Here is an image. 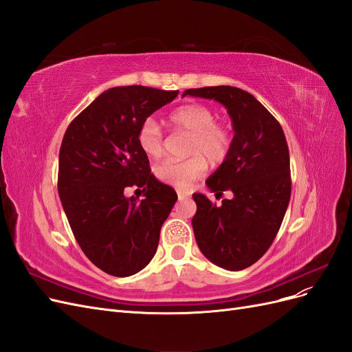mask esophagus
I'll list each match as a JSON object with an SVG mask.
<instances>
[{
	"label": "esophagus",
	"mask_w": 352,
	"mask_h": 352,
	"mask_svg": "<svg viewBox=\"0 0 352 352\" xmlns=\"http://www.w3.org/2000/svg\"><path fill=\"white\" fill-rule=\"evenodd\" d=\"M189 197V194L188 192H185V190H180V189H177V198L182 201V199H185V198H188Z\"/></svg>",
	"instance_id": "34e87169"
}]
</instances>
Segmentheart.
<instances>
[{
	"instance_id": "heart-1",
	"label": "heart",
	"mask_w": 352,
	"mask_h": 352,
	"mask_svg": "<svg viewBox=\"0 0 352 352\" xmlns=\"http://www.w3.org/2000/svg\"><path fill=\"white\" fill-rule=\"evenodd\" d=\"M216 111L206 104L190 102L180 105L167 116V124L176 132L189 135L185 160H164L155 167V175L162 182L179 189L188 188L211 164L221 163L229 155L233 133L230 127L216 120ZM138 145L151 158L164 151V132L154 119H145L136 133Z\"/></svg>"
}]
</instances>
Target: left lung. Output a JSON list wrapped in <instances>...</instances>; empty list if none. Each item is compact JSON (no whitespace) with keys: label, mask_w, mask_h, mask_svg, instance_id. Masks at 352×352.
I'll list each match as a JSON object with an SVG mask.
<instances>
[{"label":"left lung","mask_w":352,"mask_h":352,"mask_svg":"<svg viewBox=\"0 0 352 352\" xmlns=\"http://www.w3.org/2000/svg\"><path fill=\"white\" fill-rule=\"evenodd\" d=\"M185 95L216 100L225 105L233 123L232 148L207 186L232 199L216 206L194 194L192 219L201 252L221 269L238 272L258 261L280 229L291 199L289 150L282 126L247 91L233 87L186 89Z\"/></svg>","instance_id":"left-lung-1"}]
</instances>
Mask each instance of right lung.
Returning <instances> with one entry per match:
<instances>
[{
  "mask_svg": "<svg viewBox=\"0 0 352 352\" xmlns=\"http://www.w3.org/2000/svg\"><path fill=\"white\" fill-rule=\"evenodd\" d=\"M177 94L141 85L110 88L74 117L63 138L57 185L69 225L83 254L117 278L153 260L177 199L151 173L136 140L140 124ZM132 186L143 188L144 200L124 197Z\"/></svg>",
  "mask_w": 352,
  "mask_h": 352,
  "instance_id": "obj_1",
  "label": "right lung"
}]
</instances>
